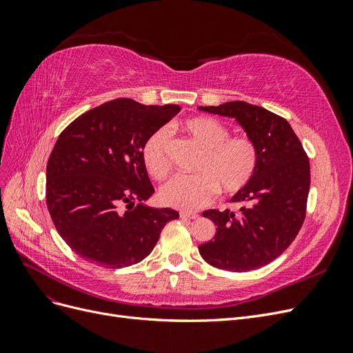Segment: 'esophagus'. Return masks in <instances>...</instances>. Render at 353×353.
I'll use <instances>...</instances> for the list:
<instances>
[{"mask_svg":"<svg viewBox=\"0 0 353 353\" xmlns=\"http://www.w3.org/2000/svg\"><path fill=\"white\" fill-rule=\"evenodd\" d=\"M179 216L183 219H197L199 218V215L194 212H181Z\"/></svg>","mask_w":353,"mask_h":353,"instance_id":"esophagus-1","label":"esophagus"}]
</instances>
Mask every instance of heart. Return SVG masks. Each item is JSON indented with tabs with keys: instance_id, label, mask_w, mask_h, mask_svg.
Returning a JSON list of instances; mask_svg holds the SVG:
<instances>
[{
	"instance_id": "heart-1",
	"label": "heart",
	"mask_w": 353,
	"mask_h": 353,
	"mask_svg": "<svg viewBox=\"0 0 353 353\" xmlns=\"http://www.w3.org/2000/svg\"><path fill=\"white\" fill-rule=\"evenodd\" d=\"M201 150L194 166L196 176H176L160 191L168 206L196 210L208 206L219 191L236 196L252 183L259 168L261 153L256 141L245 135H231L230 128L209 116H194L176 125ZM141 159L148 175L165 179L172 170L170 141L166 131L157 130L147 137Z\"/></svg>"
}]
</instances>
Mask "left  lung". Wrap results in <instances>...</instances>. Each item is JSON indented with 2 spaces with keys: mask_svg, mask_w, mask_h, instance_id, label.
Here are the masks:
<instances>
[{
  "mask_svg": "<svg viewBox=\"0 0 353 353\" xmlns=\"http://www.w3.org/2000/svg\"><path fill=\"white\" fill-rule=\"evenodd\" d=\"M199 109L236 117L261 153L252 183L231 199L241 208L203 212L218 228L215 237L199 245V252L219 270H258L279 258L303 225L311 185L309 159L290 123L259 105L230 101Z\"/></svg>",
  "mask_w": 353,
  "mask_h": 353,
  "instance_id": "left-lung-1",
  "label": "left lung"
}]
</instances>
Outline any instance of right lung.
<instances>
[{
	"label": "right lung",
	"instance_id": "1",
	"mask_svg": "<svg viewBox=\"0 0 353 353\" xmlns=\"http://www.w3.org/2000/svg\"><path fill=\"white\" fill-rule=\"evenodd\" d=\"M181 110L116 99L85 112L59 135L47 163L52 223L82 259L125 268L152 253L172 209L143 203L154 188L141 159L147 137Z\"/></svg>",
	"mask_w": 353,
	"mask_h": 353
}]
</instances>
